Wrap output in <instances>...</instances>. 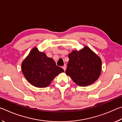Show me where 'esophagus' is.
<instances>
[{"label":"esophagus","mask_w":122,"mask_h":122,"mask_svg":"<svg viewBox=\"0 0 122 122\" xmlns=\"http://www.w3.org/2000/svg\"><path fill=\"white\" fill-rule=\"evenodd\" d=\"M62 68L64 69V71H65L66 69V65H65L63 66L62 67Z\"/></svg>","instance_id":"1"}]
</instances>
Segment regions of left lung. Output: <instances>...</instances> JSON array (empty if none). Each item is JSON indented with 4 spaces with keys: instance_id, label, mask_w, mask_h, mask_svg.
I'll use <instances>...</instances> for the list:
<instances>
[{
    "instance_id": "left-lung-1",
    "label": "left lung",
    "mask_w": 122,
    "mask_h": 122,
    "mask_svg": "<svg viewBox=\"0 0 122 122\" xmlns=\"http://www.w3.org/2000/svg\"><path fill=\"white\" fill-rule=\"evenodd\" d=\"M69 61L66 74L79 86H87L96 81L101 74L102 61L100 57L85 46L80 50L69 54Z\"/></svg>"
}]
</instances>
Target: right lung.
<instances>
[{
	"mask_svg": "<svg viewBox=\"0 0 122 122\" xmlns=\"http://www.w3.org/2000/svg\"><path fill=\"white\" fill-rule=\"evenodd\" d=\"M23 76L30 84L38 88L49 86L64 70L56 65L51 58L40 52L37 47L30 51L21 64Z\"/></svg>",
	"mask_w": 122,
	"mask_h": 122,
	"instance_id": "1",
	"label": "right lung"
}]
</instances>
